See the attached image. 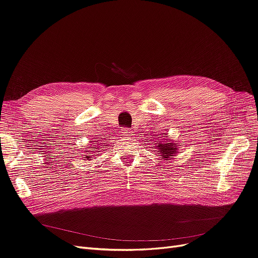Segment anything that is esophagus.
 I'll use <instances>...</instances> for the list:
<instances>
[{"mask_svg":"<svg viewBox=\"0 0 258 258\" xmlns=\"http://www.w3.org/2000/svg\"><path fill=\"white\" fill-rule=\"evenodd\" d=\"M121 132L123 134V136H130V134H131V131L129 130V128H122Z\"/></svg>","mask_w":258,"mask_h":258,"instance_id":"esophagus-1","label":"esophagus"}]
</instances>
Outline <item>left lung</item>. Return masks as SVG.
I'll return each instance as SVG.
<instances>
[{"label":"left lung","instance_id":"1","mask_svg":"<svg viewBox=\"0 0 258 258\" xmlns=\"http://www.w3.org/2000/svg\"><path fill=\"white\" fill-rule=\"evenodd\" d=\"M159 147V154L162 156V158H166V160H169L170 158H173L174 154L176 153V143H169V140L166 139V141L163 144L158 143Z\"/></svg>","mask_w":258,"mask_h":258}]
</instances>
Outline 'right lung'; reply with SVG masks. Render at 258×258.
Returning a JSON list of instances; mask_svg holds the SVG:
<instances>
[{
    "instance_id": "right-lung-1",
    "label": "right lung",
    "mask_w": 258,
    "mask_h": 258,
    "mask_svg": "<svg viewBox=\"0 0 258 258\" xmlns=\"http://www.w3.org/2000/svg\"><path fill=\"white\" fill-rule=\"evenodd\" d=\"M90 148H91V147H90ZM92 148H93V147H92ZM90 151L95 152V150H90ZM92 152H90V153H92ZM95 153H96V152H95ZM89 158H91V156H90V155H88V156H87V159H89Z\"/></svg>"
}]
</instances>
